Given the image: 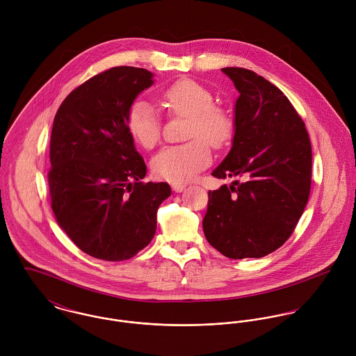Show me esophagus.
Masks as SVG:
<instances>
[{
    "label": "esophagus",
    "mask_w": 356,
    "mask_h": 356,
    "mask_svg": "<svg viewBox=\"0 0 356 356\" xmlns=\"http://www.w3.org/2000/svg\"><path fill=\"white\" fill-rule=\"evenodd\" d=\"M171 188H172V191H174L175 193H181L182 191H185L186 185H185V184H181V182H174V184H171Z\"/></svg>",
    "instance_id": "34e87169"
}]
</instances>
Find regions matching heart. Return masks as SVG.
I'll return each mask as SVG.
<instances>
[{
	"label": "heart",
	"instance_id": "b5f03b06",
	"mask_svg": "<svg viewBox=\"0 0 356 356\" xmlns=\"http://www.w3.org/2000/svg\"><path fill=\"white\" fill-rule=\"evenodd\" d=\"M161 102L174 115L189 118L186 138L181 145L163 148L153 156L151 168L156 178L170 182L192 179L211 161L209 147L222 148L232 137L233 122L227 112L215 106L213 96L200 83L181 79L161 92ZM130 137L143 148H153L161 133L156 109L145 100H136L126 116Z\"/></svg>",
	"mask_w": 356,
	"mask_h": 356
}]
</instances>
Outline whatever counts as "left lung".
Returning a JSON list of instances; mask_svg holds the SVG:
<instances>
[{
    "instance_id": "left-lung-1",
    "label": "left lung",
    "mask_w": 356,
    "mask_h": 356,
    "mask_svg": "<svg viewBox=\"0 0 356 356\" xmlns=\"http://www.w3.org/2000/svg\"><path fill=\"white\" fill-rule=\"evenodd\" d=\"M240 96L230 152L212 171L236 178L208 192L207 241L230 259L263 257L293 233L311 189V143L305 122L273 83L251 70L226 67Z\"/></svg>"
}]
</instances>
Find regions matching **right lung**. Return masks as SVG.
I'll use <instances>...</instances> for the list:
<instances>
[{"label":"right lung","mask_w":356,"mask_h":356,"mask_svg":"<svg viewBox=\"0 0 356 356\" xmlns=\"http://www.w3.org/2000/svg\"><path fill=\"white\" fill-rule=\"evenodd\" d=\"M153 85L145 68L113 67L61 102L51 136V209L74 244L93 257L120 261L144 250L159 205L171 195L147 174L126 126L137 96Z\"/></svg>","instance_id":"obj_1"}]
</instances>
